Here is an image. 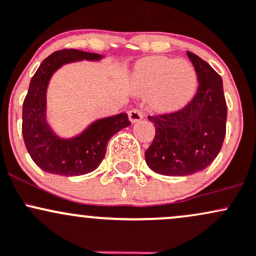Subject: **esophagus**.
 <instances>
[{"instance_id":"esophagus-1","label":"esophagus","mask_w":256,"mask_h":256,"mask_svg":"<svg viewBox=\"0 0 256 256\" xmlns=\"http://www.w3.org/2000/svg\"><path fill=\"white\" fill-rule=\"evenodd\" d=\"M128 116H129V120H130V122L134 123V122H138V120H142L144 114L142 112V110H139V108H132V110L128 112Z\"/></svg>"}]
</instances>
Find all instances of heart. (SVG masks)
I'll use <instances>...</instances> for the list:
<instances>
[{
  "instance_id": "obj_1",
  "label": "heart",
  "mask_w": 256,
  "mask_h": 256,
  "mask_svg": "<svg viewBox=\"0 0 256 256\" xmlns=\"http://www.w3.org/2000/svg\"><path fill=\"white\" fill-rule=\"evenodd\" d=\"M197 72L188 60L148 56L136 65L134 82L142 90H152L151 106L160 112L188 104L197 90Z\"/></svg>"
}]
</instances>
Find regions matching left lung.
<instances>
[{
	"label": "left lung",
	"instance_id": "1",
	"mask_svg": "<svg viewBox=\"0 0 256 256\" xmlns=\"http://www.w3.org/2000/svg\"><path fill=\"white\" fill-rule=\"evenodd\" d=\"M188 56L197 72V93L180 110L148 117L156 134L145 160L162 175L185 176L206 169L219 154L226 134L222 80L196 54L188 52Z\"/></svg>",
	"mask_w": 256,
	"mask_h": 256
}]
</instances>
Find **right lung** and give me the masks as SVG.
I'll return each instance as SVG.
<instances>
[{
  "label": "right lung",
  "mask_w": 256,
  "mask_h": 256,
  "mask_svg": "<svg viewBox=\"0 0 256 256\" xmlns=\"http://www.w3.org/2000/svg\"><path fill=\"white\" fill-rule=\"evenodd\" d=\"M96 53L77 50L54 52L46 58L31 78L22 104V138L31 158L42 170L50 174L76 176L96 170L106 154L111 136L130 126L128 114L96 120L80 136L62 139L53 133L46 120V93L52 74L68 62L99 60Z\"/></svg>",
  "instance_id": "add662e5"
}]
</instances>
